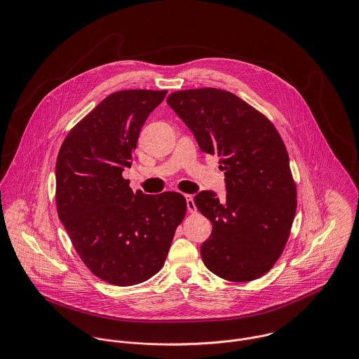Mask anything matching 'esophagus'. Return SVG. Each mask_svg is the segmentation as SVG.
<instances>
[{
	"mask_svg": "<svg viewBox=\"0 0 359 359\" xmlns=\"http://www.w3.org/2000/svg\"><path fill=\"white\" fill-rule=\"evenodd\" d=\"M185 201H187V208L189 212H196V205L194 202V198L191 195H185Z\"/></svg>",
	"mask_w": 359,
	"mask_h": 359,
	"instance_id": "1",
	"label": "esophagus"
}]
</instances>
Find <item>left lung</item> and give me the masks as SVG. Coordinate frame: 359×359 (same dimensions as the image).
Returning <instances> with one entry per match:
<instances>
[{"mask_svg":"<svg viewBox=\"0 0 359 359\" xmlns=\"http://www.w3.org/2000/svg\"><path fill=\"white\" fill-rule=\"evenodd\" d=\"M167 103L225 171L224 201L212 191L194 199L212 225L201 248L203 262L222 279L255 280L280 256L296 214L286 147L272 123L232 93L185 90Z\"/></svg>","mask_w":359,"mask_h":359,"instance_id":"8db88e82","label":"left lung"}]
</instances>
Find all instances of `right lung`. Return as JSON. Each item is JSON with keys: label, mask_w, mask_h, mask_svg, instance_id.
I'll list each match as a JSON object with an SVG mask.
<instances>
[{"label": "right lung", "mask_w": 359, "mask_h": 359, "mask_svg": "<svg viewBox=\"0 0 359 359\" xmlns=\"http://www.w3.org/2000/svg\"><path fill=\"white\" fill-rule=\"evenodd\" d=\"M167 91L126 90L106 97L65 138L56 158V208L90 271L116 286L160 271L187 202L181 194L133 192L121 172L148 116Z\"/></svg>", "instance_id": "add662e5"}]
</instances>
